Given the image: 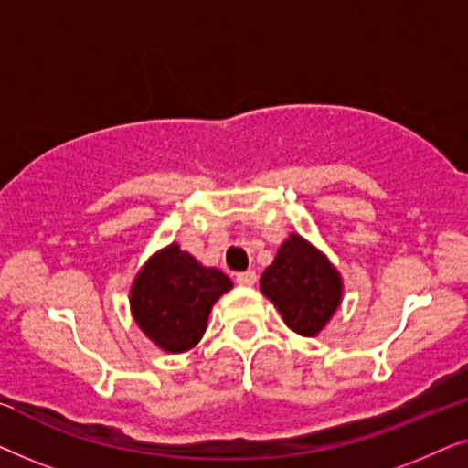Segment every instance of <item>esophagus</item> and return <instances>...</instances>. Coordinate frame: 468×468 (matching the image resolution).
Instances as JSON below:
<instances>
[{
  "label": "esophagus",
  "instance_id": "esophagus-1",
  "mask_svg": "<svg viewBox=\"0 0 468 468\" xmlns=\"http://www.w3.org/2000/svg\"><path fill=\"white\" fill-rule=\"evenodd\" d=\"M255 281H258V274H255L253 271H245V272L236 274V283L242 287H251V285H255Z\"/></svg>",
  "mask_w": 468,
  "mask_h": 468
}]
</instances>
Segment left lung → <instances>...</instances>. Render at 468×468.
<instances>
[{"mask_svg": "<svg viewBox=\"0 0 468 468\" xmlns=\"http://www.w3.org/2000/svg\"><path fill=\"white\" fill-rule=\"evenodd\" d=\"M260 292L300 336H317L343 303V277L328 255L296 232L281 242L261 272Z\"/></svg>", "mask_w": 468, "mask_h": 468, "instance_id": "1", "label": "left lung"}]
</instances>
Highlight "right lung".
<instances>
[{"mask_svg": "<svg viewBox=\"0 0 468 468\" xmlns=\"http://www.w3.org/2000/svg\"><path fill=\"white\" fill-rule=\"evenodd\" d=\"M232 287L219 268L204 266L170 242L140 266L130 287V311L151 343L165 354H185L202 341L213 304Z\"/></svg>", "mask_w": 468, "mask_h": 468, "instance_id": "obj_1", "label": "right lung"}]
</instances>
